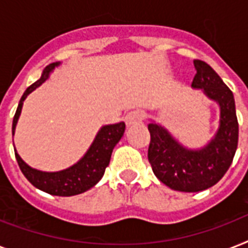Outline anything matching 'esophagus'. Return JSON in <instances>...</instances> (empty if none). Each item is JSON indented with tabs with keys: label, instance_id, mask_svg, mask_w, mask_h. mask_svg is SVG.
I'll return each mask as SVG.
<instances>
[{
	"label": "esophagus",
	"instance_id": "34e87169",
	"mask_svg": "<svg viewBox=\"0 0 248 248\" xmlns=\"http://www.w3.org/2000/svg\"><path fill=\"white\" fill-rule=\"evenodd\" d=\"M144 120V113L139 109H136V110H131V112H128L124 117V122H126V126L127 127H132V126H136V124H141Z\"/></svg>",
	"mask_w": 248,
	"mask_h": 248
}]
</instances>
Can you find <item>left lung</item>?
Listing matches in <instances>:
<instances>
[{
    "mask_svg": "<svg viewBox=\"0 0 248 248\" xmlns=\"http://www.w3.org/2000/svg\"><path fill=\"white\" fill-rule=\"evenodd\" d=\"M197 73L192 87L202 89L220 105V126L215 138L202 149L192 151L177 143L162 126L149 124L148 159L159 180L179 192H201L211 188L225 175L238 145V120L234 96L207 63L194 60Z\"/></svg>",
    "mask_w": 248,
    "mask_h": 248,
    "instance_id": "left-lung-1",
    "label": "left lung"
}]
</instances>
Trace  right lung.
Instances as JSON below:
<instances>
[{"label":"right lung","mask_w":248,"mask_h":248,"mask_svg":"<svg viewBox=\"0 0 248 248\" xmlns=\"http://www.w3.org/2000/svg\"><path fill=\"white\" fill-rule=\"evenodd\" d=\"M58 64L59 63L48 64L47 67L44 69L41 78L25 90V93H23V96L19 101L15 116H14L13 135L14 131H15L17 118L20 116L21 107H23V101L25 100V97L28 96L33 90L37 89L41 83H44L47 79L48 73ZM124 128H126L124 122L108 124V126L101 127L87 153L83 155V158L79 159L78 162L69 169L58 171V172H42V171L29 167L20 158V155H17L16 151H15V157H16L17 165L20 167L23 175L36 188L41 189L48 194H52V196H76V194H81V193L89 190L90 188H93V185L97 184L99 180L103 177L105 169L110 161L113 148L116 147V144L124 136Z\"/></svg>","instance_id":"obj_1"}]
</instances>
